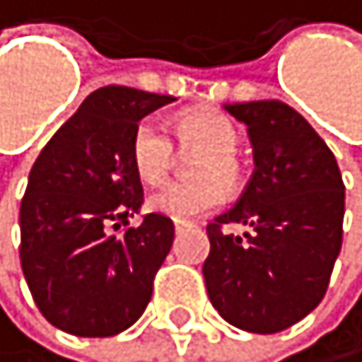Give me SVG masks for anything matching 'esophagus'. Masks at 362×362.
<instances>
[{"label":"esophagus","instance_id":"obj_1","mask_svg":"<svg viewBox=\"0 0 362 362\" xmlns=\"http://www.w3.org/2000/svg\"><path fill=\"white\" fill-rule=\"evenodd\" d=\"M190 228H192V223H183V221L174 223V230H176V235H181L183 230H190Z\"/></svg>","mask_w":362,"mask_h":362}]
</instances>
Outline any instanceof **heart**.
<instances>
[{"mask_svg": "<svg viewBox=\"0 0 362 362\" xmlns=\"http://www.w3.org/2000/svg\"><path fill=\"white\" fill-rule=\"evenodd\" d=\"M174 139L183 151H199L190 165L192 181L167 183L153 190L146 206L172 221H188L211 211L221 202L223 188L242 186L244 170L237 158L239 129L223 113L197 111L174 123ZM129 160L141 181L163 183L174 167V141L156 118H144L129 141Z\"/></svg>", "mask_w": 362, "mask_h": 362, "instance_id": "b5f03b06", "label": "heart"}]
</instances>
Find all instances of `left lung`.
<instances>
[{
	"label": "left lung",
	"mask_w": 362,
	"mask_h": 362,
	"mask_svg": "<svg viewBox=\"0 0 362 362\" xmlns=\"http://www.w3.org/2000/svg\"><path fill=\"white\" fill-rule=\"evenodd\" d=\"M249 129L255 170L206 226L202 274L214 309L246 332H279L319 307L341 249L344 183L332 151L279 100L226 104ZM230 225H246L242 235Z\"/></svg>",
	"instance_id": "left-lung-1"
}]
</instances>
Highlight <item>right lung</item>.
Here are the masks:
<instances>
[{"label": "right lung", "mask_w": 362, "mask_h": 362, "mask_svg": "<svg viewBox=\"0 0 362 362\" xmlns=\"http://www.w3.org/2000/svg\"><path fill=\"white\" fill-rule=\"evenodd\" d=\"M170 102L136 88H100L39 153L21 204V265L55 328L111 337L146 309L174 223L146 214L139 228L127 226L144 202L129 141L144 116Z\"/></svg>", "instance_id": "obj_1"}]
</instances>
